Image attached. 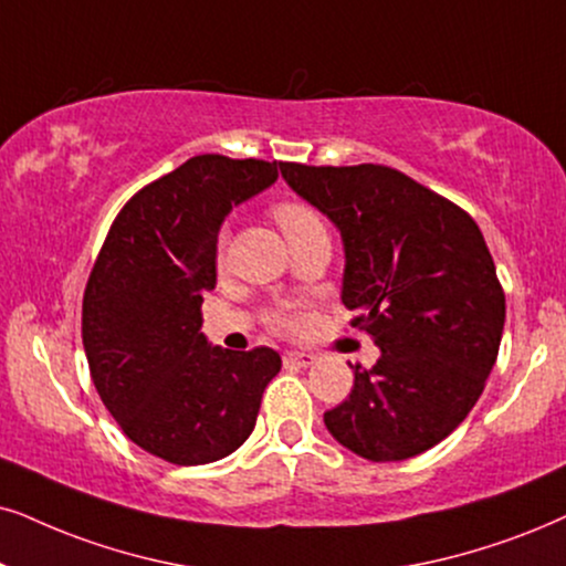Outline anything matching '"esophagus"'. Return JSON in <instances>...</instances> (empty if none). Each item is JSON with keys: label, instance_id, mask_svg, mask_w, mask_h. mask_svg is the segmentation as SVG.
I'll use <instances>...</instances> for the list:
<instances>
[{"label": "esophagus", "instance_id": "1", "mask_svg": "<svg viewBox=\"0 0 566 566\" xmlns=\"http://www.w3.org/2000/svg\"><path fill=\"white\" fill-rule=\"evenodd\" d=\"M313 363H316V355L313 353H297V349L284 353V366L287 368H311Z\"/></svg>", "mask_w": 566, "mask_h": 566}]
</instances>
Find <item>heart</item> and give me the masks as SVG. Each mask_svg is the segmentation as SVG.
Returning <instances> with one entry per match:
<instances>
[{
	"mask_svg": "<svg viewBox=\"0 0 566 566\" xmlns=\"http://www.w3.org/2000/svg\"><path fill=\"white\" fill-rule=\"evenodd\" d=\"M274 219L287 238H292V234L300 230H305V227L321 224L318 211L313 209V206L303 203V200H282V203H276ZM269 321L276 332L292 334V332H297V326H300V313L295 311V307H279V311L271 313Z\"/></svg>",
	"mask_w": 566,
	"mask_h": 566,
	"instance_id": "b5f03b06",
	"label": "heart"
}]
</instances>
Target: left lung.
I'll use <instances>...</instances> for the list:
<instances>
[{
	"instance_id": "left-lung-1",
	"label": "left lung",
	"mask_w": 566,
	"mask_h": 566,
	"mask_svg": "<svg viewBox=\"0 0 566 566\" xmlns=\"http://www.w3.org/2000/svg\"><path fill=\"white\" fill-rule=\"evenodd\" d=\"M282 177L345 242L342 303L381 357L324 423L349 452L399 462L468 418L496 363L504 290L468 211L381 164H282Z\"/></svg>"
}]
</instances>
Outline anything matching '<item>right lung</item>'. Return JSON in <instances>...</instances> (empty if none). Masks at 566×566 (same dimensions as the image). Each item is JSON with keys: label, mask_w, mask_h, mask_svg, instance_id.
Segmentation results:
<instances>
[{"label": "right lung", "mask_w": 566, "mask_h": 566, "mask_svg": "<svg viewBox=\"0 0 566 566\" xmlns=\"http://www.w3.org/2000/svg\"><path fill=\"white\" fill-rule=\"evenodd\" d=\"M282 161L192 156L117 213L83 295V347L98 397L127 439L171 464L232 454L282 368L271 347H211L203 292L232 206L276 182Z\"/></svg>", "instance_id": "1"}]
</instances>
